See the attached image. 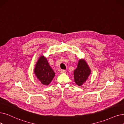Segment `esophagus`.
<instances>
[{"instance_id": "esophagus-1", "label": "esophagus", "mask_w": 124, "mask_h": 124, "mask_svg": "<svg viewBox=\"0 0 124 124\" xmlns=\"http://www.w3.org/2000/svg\"><path fill=\"white\" fill-rule=\"evenodd\" d=\"M66 71L65 70H62L61 71V73H66Z\"/></svg>"}]
</instances>
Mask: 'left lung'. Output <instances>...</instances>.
Segmentation results:
<instances>
[{"label":"left lung","mask_w":124,"mask_h":124,"mask_svg":"<svg viewBox=\"0 0 124 124\" xmlns=\"http://www.w3.org/2000/svg\"><path fill=\"white\" fill-rule=\"evenodd\" d=\"M73 73L75 83L79 86L83 85L91 74V69L85 59H79L77 67L74 71Z\"/></svg>","instance_id":"left-lung-1"}]
</instances>
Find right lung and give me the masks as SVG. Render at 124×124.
<instances>
[{
  "instance_id": "add662e5",
  "label": "right lung",
  "mask_w": 124,
  "mask_h": 124,
  "mask_svg": "<svg viewBox=\"0 0 124 124\" xmlns=\"http://www.w3.org/2000/svg\"><path fill=\"white\" fill-rule=\"evenodd\" d=\"M34 74L38 80L44 85H48L55 76V73L49 65L47 58L43 55L38 59L34 69Z\"/></svg>"
}]
</instances>
